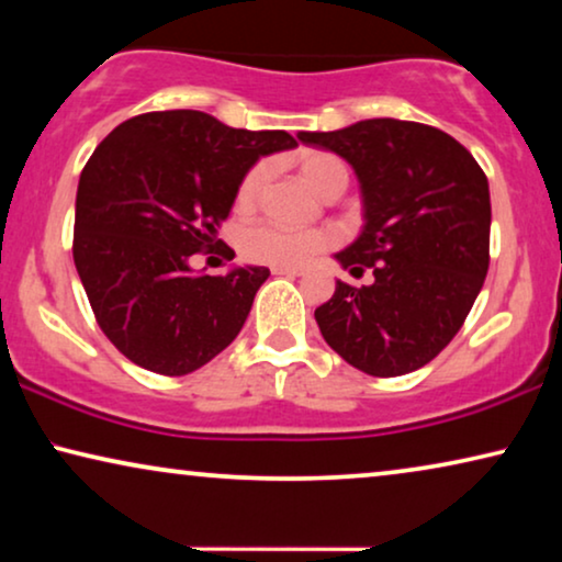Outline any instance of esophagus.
Wrapping results in <instances>:
<instances>
[{
	"label": "esophagus",
	"mask_w": 562,
	"mask_h": 562,
	"mask_svg": "<svg viewBox=\"0 0 562 562\" xmlns=\"http://www.w3.org/2000/svg\"><path fill=\"white\" fill-rule=\"evenodd\" d=\"M271 271L276 276H304V268H294V266H273Z\"/></svg>",
	"instance_id": "1"
}]
</instances>
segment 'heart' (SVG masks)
Returning a JSON list of instances; mask_svg holds the SVG:
<instances>
[{
  "label": "heart",
  "mask_w": 562,
  "mask_h": 562,
  "mask_svg": "<svg viewBox=\"0 0 562 562\" xmlns=\"http://www.w3.org/2000/svg\"><path fill=\"white\" fill-rule=\"evenodd\" d=\"M268 168L266 160L252 164L245 176L237 183L235 204L240 212L256 210V204L263 196V189L268 183ZM299 173L310 187L325 199H337L348 189L350 183V168L340 156L325 150H306L299 156ZM335 245V235L329 229L314 227V229H294L273 225V222H258L243 229L240 235V252L252 263L266 266H304L319 252L329 250Z\"/></svg>",
  "instance_id": "heart-1"
}]
</instances>
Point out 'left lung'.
Wrapping results in <instances>:
<instances>
[{
    "label": "left lung",
    "instance_id": "left-lung-1",
    "mask_svg": "<svg viewBox=\"0 0 562 562\" xmlns=\"http://www.w3.org/2000/svg\"><path fill=\"white\" fill-rule=\"evenodd\" d=\"M296 137L356 171L366 225L335 258L352 276L373 271L371 286L337 281L314 312L322 337L368 375L417 371L458 335L488 273L486 173L422 122L379 117Z\"/></svg>",
    "mask_w": 562,
    "mask_h": 562
}]
</instances>
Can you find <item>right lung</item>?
Wrapping results in <instances>:
<instances>
[{
  "label": "right lung",
  "mask_w": 562,
  "mask_h": 562,
  "mask_svg": "<svg viewBox=\"0 0 562 562\" xmlns=\"http://www.w3.org/2000/svg\"><path fill=\"white\" fill-rule=\"evenodd\" d=\"M289 148L283 130L227 127L196 110L137 114L97 145L76 191L74 263L97 325L127 360L187 375L235 340L271 271L194 276L189 258L220 243L245 171Z\"/></svg>",
  "instance_id": "obj_1"
}]
</instances>
